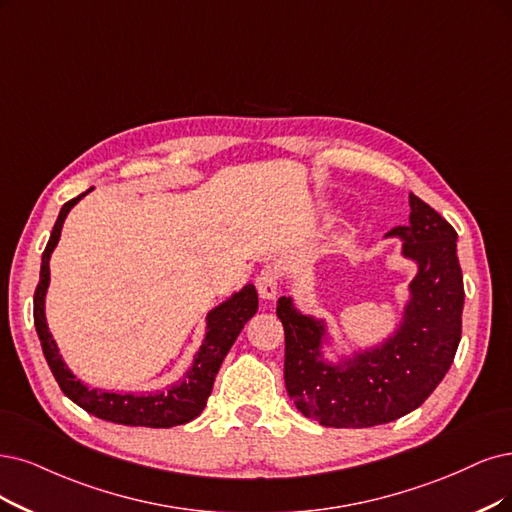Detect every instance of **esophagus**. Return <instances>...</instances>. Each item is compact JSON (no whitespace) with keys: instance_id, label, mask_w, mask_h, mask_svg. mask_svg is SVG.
<instances>
[{"instance_id":"1","label":"esophagus","mask_w":512,"mask_h":512,"mask_svg":"<svg viewBox=\"0 0 512 512\" xmlns=\"http://www.w3.org/2000/svg\"><path fill=\"white\" fill-rule=\"evenodd\" d=\"M257 291L263 299H274L280 285V272L274 266H266L257 276Z\"/></svg>"}]
</instances>
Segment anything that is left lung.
I'll list each match as a JSON object with an SVG mask.
<instances>
[{
    "instance_id": "obj_1",
    "label": "left lung",
    "mask_w": 512,
    "mask_h": 512,
    "mask_svg": "<svg viewBox=\"0 0 512 512\" xmlns=\"http://www.w3.org/2000/svg\"><path fill=\"white\" fill-rule=\"evenodd\" d=\"M409 225L388 236L405 240L403 255L418 261L411 301L394 337L339 365L320 361L323 325L280 297L285 327V386L295 407L333 428H369L418 409L441 384L462 337L464 282L458 234L430 204L409 196Z\"/></svg>"
}]
</instances>
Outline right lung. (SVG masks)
<instances>
[{
  "mask_svg": "<svg viewBox=\"0 0 512 512\" xmlns=\"http://www.w3.org/2000/svg\"><path fill=\"white\" fill-rule=\"evenodd\" d=\"M88 192L63 204L59 219L54 223V230L50 234V240L42 255L40 282H37V289L33 295V320H35L37 335H40L48 367L54 375V380L59 382L61 390L65 392V396H69L75 405H80L84 411L97 415L101 420L124 424V426H147V428H170V426L192 422L206 407V401L213 392L215 377L225 354L230 352L246 320L257 312V306H259L257 291L253 285H246L230 301H225V304H221L219 308H215L211 314H208L206 337L194 358V365L183 375V380L177 382L173 388H168L164 392H149L141 396L86 388L80 380H75V375L65 367L59 348L54 344V339L46 325V316H44V297L48 289V280H50L48 261L56 242L61 238L63 221L71 208L78 204Z\"/></svg>",
  "mask_w": 512,
  "mask_h": 512,
  "instance_id": "1",
  "label": "right lung"
}]
</instances>
